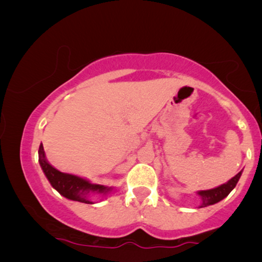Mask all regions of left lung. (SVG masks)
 <instances>
[{
	"label": "left lung",
	"mask_w": 262,
	"mask_h": 262,
	"mask_svg": "<svg viewBox=\"0 0 262 262\" xmlns=\"http://www.w3.org/2000/svg\"><path fill=\"white\" fill-rule=\"evenodd\" d=\"M242 175V170L235 175L234 178L230 179L225 184L218 186L216 188L212 189H206V191H199L196 192V194L200 196V205L199 207H206L210 205H213L218 202H221L222 199H224L229 193H230L232 189L235 188L236 184H237L239 178Z\"/></svg>",
	"instance_id": "8db88e82"
}]
</instances>
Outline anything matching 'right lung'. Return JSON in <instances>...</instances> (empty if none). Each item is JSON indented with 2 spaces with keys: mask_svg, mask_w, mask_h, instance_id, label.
Here are the masks:
<instances>
[{
  "mask_svg": "<svg viewBox=\"0 0 262 262\" xmlns=\"http://www.w3.org/2000/svg\"><path fill=\"white\" fill-rule=\"evenodd\" d=\"M39 154V163L45 177L48 178L50 184L56 189L59 194L66 196L67 199L75 200L84 204H93V198L98 195L106 196L112 192L113 187H107L103 185L92 184L83 178L77 177V175L62 173L55 167L48 162L45 157L44 146L40 144L38 150Z\"/></svg>",
  "mask_w": 262,
  "mask_h": 262,
  "instance_id": "1",
  "label": "right lung"
}]
</instances>
